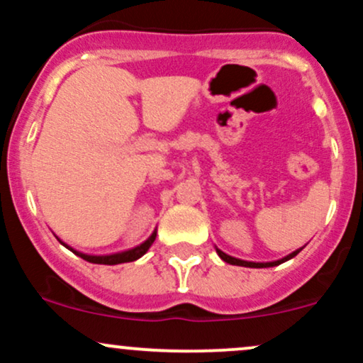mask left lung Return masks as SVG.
<instances>
[{
  "mask_svg": "<svg viewBox=\"0 0 363 363\" xmlns=\"http://www.w3.org/2000/svg\"><path fill=\"white\" fill-rule=\"evenodd\" d=\"M301 251H302V249H298V251L291 252V254H289V256H286V257H283V259L274 261V262H249V261L237 259V257L228 256V254H225V252L220 251V249H216V252H218V256L222 257V259H223L225 262H228V264H235V266H247V268H269V266H278V264H281V262L291 259V257H294V256H297V254L301 252Z\"/></svg>",
  "mask_w": 363,
  "mask_h": 363,
  "instance_id": "obj_1",
  "label": "left lung"
}]
</instances>
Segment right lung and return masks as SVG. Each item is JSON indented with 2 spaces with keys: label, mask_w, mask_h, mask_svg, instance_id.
I'll use <instances>...</instances> for the list:
<instances>
[{
  "label": "right lung",
  "mask_w": 363,
  "mask_h": 363,
  "mask_svg": "<svg viewBox=\"0 0 363 363\" xmlns=\"http://www.w3.org/2000/svg\"><path fill=\"white\" fill-rule=\"evenodd\" d=\"M155 235L153 234L147 242H143L138 247L131 249V251H126V252H119V254H111V256H89V254H82V252H77V251H72L74 254H78V256L82 257V259L89 261V262H94V264H121V262H131V261H136L138 257L143 256L145 252L148 251L150 245L153 244V240H155ZM66 245V244H65ZM68 247V245H66Z\"/></svg>",
  "instance_id": "add662e5"
}]
</instances>
